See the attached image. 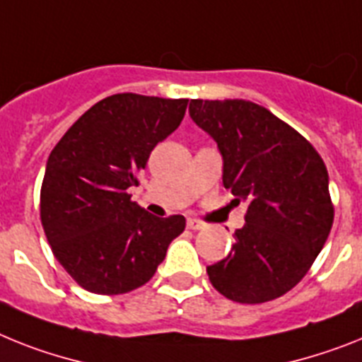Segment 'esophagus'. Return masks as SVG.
<instances>
[{"label":"esophagus","instance_id":"34e87169","mask_svg":"<svg viewBox=\"0 0 362 362\" xmlns=\"http://www.w3.org/2000/svg\"><path fill=\"white\" fill-rule=\"evenodd\" d=\"M187 228H189V230H204L206 223L197 221V218H187Z\"/></svg>","mask_w":362,"mask_h":362}]
</instances>
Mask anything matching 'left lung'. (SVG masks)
<instances>
[{"mask_svg": "<svg viewBox=\"0 0 362 362\" xmlns=\"http://www.w3.org/2000/svg\"><path fill=\"white\" fill-rule=\"evenodd\" d=\"M189 115L217 141L224 187L248 204L230 254L206 269L209 281L239 303L284 296L308 274L333 226L326 163L300 132L256 103L193 99Z\"/></svg>", "mask_w": 362, "mask_h": 362, "instance_id": "left-lung-1", "label": "left lung"}]
</instances>
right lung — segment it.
I'll return each mask as SVG.
<instances>
[{"mask_svg":"<svg viewBox=\"0 0 362 362\" xmlns=\"http://www.w3.org/2000/svg\"><path fill=\"white\" fill-rule=\"evenodd\" d=\"M186 108L187 99L115 93L84 112L51 151L40 191L42 226L54 257L83 289H138L184 232V215L154 217L130 200L129 189Z\"/></svg>","mask_w":362,"mask_h":362,"instance_id":"right-lung-1","label":"right lung"}]
</instances>
